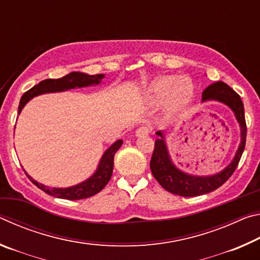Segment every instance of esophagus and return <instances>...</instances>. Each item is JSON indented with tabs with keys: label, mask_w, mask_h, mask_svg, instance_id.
<instances>
[{
	"label": "esophagus",
	"mask_w": 260,
	"mask_h": 260,
	"mask_svg": "<svg viewBox=\"0 0 260 260\" xmlns=\"http://www.w3.org/2000/svg\"><path fill=\"white\" fill-rule=\"evenodd\" d=\"M151 132V128L149 126H141L136 129V135L138 136H146Z\"/></svg>",
	"instance_id": "obj_1"
}]
</instances>
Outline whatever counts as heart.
<instances>
[{"label": "heart", "mask_w": 260, "mask_h": 260, "mask_svg": "<svg viewBox=\"0 0 260 260\" xmlns=\"http://www.w3.org/2000/svg\"><path fill=\"white\" fill-rule=\"evenodd\" d=\"M192 89V83L188 78L166 76L152 82L150 95L153 101H161L169 96L170 108L175 110L190 99Z\"/></svg>", "instance_id": "1"}]
</instances>
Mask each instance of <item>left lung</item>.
<instances>
[{
    "label": "left lung",
    "instance_id": "obj_1",
    "mask_svg": "<svg viewBox=\"0 0 260 260\" xmlns=\"http://www.w3.org/2000/svg\"><path fill=\"white\" fill-rule=\"evenodd\" d=\"M217 100L227 104L234 111L237 121L241 126V144L237 150L234 160L228 165L222 172L211 177H193L179 171L170 159L169 153L164 142V136L161 132H157V135L160 136L155 141L152 157L150 160L151 173L160 186L171 193L179 196L192 197L200 196L213 191L221 187L228 179L234 173L239 165L242 153L245 148L246 140V122L244 117V107L240 95L234 89L222 81H217L205 88L202 94V101Z\"/></svg>",
    "mask_w": 260,
    "mask_h": 260
}]
</instances>
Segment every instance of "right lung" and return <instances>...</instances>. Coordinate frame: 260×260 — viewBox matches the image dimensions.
Wrapping results in <instances>:
<instances>
[{"instance_id":"obj_1","label":"right lung","mask_w":260,"mask_h":260,"mask_svg":"<svg viewBox=\"0 0 260 260\" xmlns=\"http://www.w3.org/2000/svg\"><path fill=\"white\" fill-rule=\"evenodd\" d=\"M103 77H104L103 74H98V76H88V74H85V73L72 72L68 74V76L59 79H46V80H42L41 82H39L38 85H35L34 87L30 88L29 90L26 91V93H24V95L21 96L19 107H18V113L21 111V109L24 108V105L27 103L30 99H33L34 96L45 94V93H51V91L67 90L76 87L90 86V85H94V83L98 85ZM121 144H122L121 140H118L117 142H114L112 146L104 152V155L99 165V169L93 177L86 180L85 182L77 184V186L74 187H70V188L46 187L43 186V184L35 181V180L30 178L28 174L26 175H27L30 181H32L39 189H41V190H43L50 196L58 197V199H63V200L87 199V197L94 196L95 193L100 192L110 181V179H111V175H112V171H113L114 153H116L118 149L121 147Z\"/></svg>"}]
</instances>
